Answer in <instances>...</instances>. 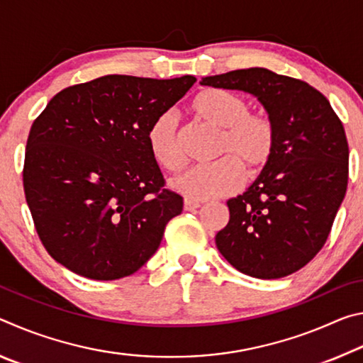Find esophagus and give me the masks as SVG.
Instances as JSON below:
<instances>
[{
	"mask_svg": "<svg viewBox=\"0 0 363 363\" xmlns=\"http://www.w3.org/2000/svg\"><path fill=\"white\" fill-rule=\"evenodd\" d=\"M201 205L199 203V201H194V200H184V210L186 211H195L199 210Z\"/></svg>",
	"mask_w": 363,
	"mask_h": 363,
	"instance_id": "1",
	"label": "esophagus"
}]
</instances>
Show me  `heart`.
<instances>
[{
  "instance_id": "b5f03b06",
  "label": "heart",
  "mask_w": 363,
  "mask_h": 363,
  "mask_svg": "<svg viewBox=\"0 0 363 363\" xmlns=\"http://www.w3.org/2000/svg\"><path fill=\"white\" fill-rule=\"evenodd\" d=\"M194 113L206 125L220 130L218 162L194 167L171 186L189 200H211L235 194L245 171L255 177L267 167L277 149V126L262 113H251L243 96L227 89H205L192 101ZM150 155L163 169L179 173L186 167L179 123L171 112L158 115L147 130Z\"/></svg>"
}]
</instances>
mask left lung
<instances>
[{"mask_svg": "<svg viewBox=\"0 0 363 363\" xmlns=\"http://www.w3.org/2000/svg\"><path fill=\"white\" fill-rule=\"evenodd\" d=\"M255 94L277 126V149L247 192L227 201L219 253L240 272L280 279L323 248L346 195L349 147L340 116L303 79L255 67L201 78Z\"/></svg>", "mask_w": 363, "mask_h": 363, "instance_id": "left-lung-1", "label": "left lung"}]
</instances>
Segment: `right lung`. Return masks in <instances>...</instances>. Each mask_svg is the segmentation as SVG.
<instances>
[{
	"label": "right lung",
	"mask_w": 363,
	"mask_h": 363,
	"mask_svg": "<svg viewBox=\"0 0 363 363\" xmlns=\"http://www.w3.org/2000/svg\"><path fill=\"white\" fill-rule=\"evenodd\" d=\"M195 77L106 75L69 86L30 128L23 192L52 259L93 280L128 277L182 211L147 145L152 121Z\"/></svg>",
	"instance_id": "right-lung-1"
}]
</instances>
